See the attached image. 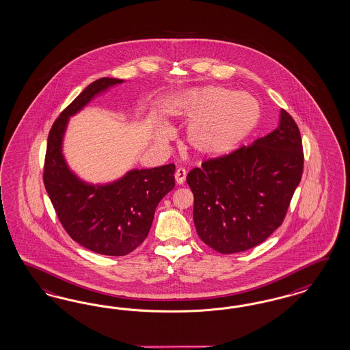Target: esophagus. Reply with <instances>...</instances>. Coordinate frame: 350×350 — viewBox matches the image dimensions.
<instances>
[{"label":"esophagus","mask_w":350,"mask_h":350,"mask_svg":"<svg viewBox=\"0 0 350 350\" xmlns=\"http://www.w3.org/2000/svg\"><path fill=\"white\" fill-rule=\"evenodd\" d=\"M174 178L177 185H183L185 180H186V170L185 168H178L174 173Z\"/></svg>","instance_id":"esophagus-1"}]
</instances>
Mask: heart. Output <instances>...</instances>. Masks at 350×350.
I'll use <instances>...</instances> for the list:
<instances>
[{
  "instance_id": "b5f03b06",
  "label": "heart",
  "mask_w": 350,
  "mask_h": 350,
  "mask_svg": "<svg viewBox=\"0 0 350 350\" xmlns=\"http://www.w3.org/2000/svg\"><path fill=\"white\" fill-rule=\"evenodd\" d=\"M180 114L192 122L187 132L191 148L202 157H222L250 136L260 119L253 96L226 87H202L185 97ZM170 129L160 139L170 137Z\"/></svg>"
}]
</instances>
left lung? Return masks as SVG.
Here are the masks:
<instances>
[{"instance_id":"8db88e82","label":"left lung","mask_w":350,"mask_h":350,"mask_svg":"<svg viewBox=\"0 0 350 350\" xmlns=\"http://www.w3.org/2000/svg\"><path fill=\"white\" fill-rule=\"evenodd\" d=\"M303 167L300 131L282 109L273 132L193 168L186 180L202 241L221 254L262 244L284 222Z\"/></svg>"}]
</instances>
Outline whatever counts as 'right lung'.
<instances>
[{"label": "right lung", "mask_w": 350, "mask_h": 350, "mask_svg": "<svg viewBox=\"0 0 350 350\" xmlns=\"http://www.w3.org/2000/svg\"><path fill=\"white\" fill-rule=\"evenodd\" d=\"M122 79L100 78L75 97L53 122L47 138L43 183L64 230L97 254L122 256L148 237L160 200L174 187L176 165L131 170L106 186H90L68 170L63 154L64 131L70 116Z\"/></svg>", "instance_id": "add662e5"}]
</instances>
